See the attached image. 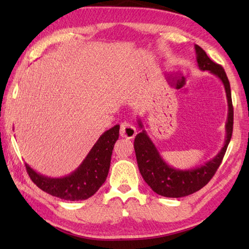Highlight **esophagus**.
<instances>
[{
	"label": "esophagus",
	"instance_id": "1",
	"mask_svg": "<svg viewBox=\"0 0 249 249\" xmlns=\"http://www.w3.org/2000/svg\"><path fill=\"white\" fill-rule=\"evenodd\" d=\"M136 134H137V131H136L135 126L131 123H129V122L125 121L121 124L120 135L122 137H124V138H127V139H133V138H135Z\"/></svg>",
	"mask_w": 249,
	"mask_h": 249
}]
</instances>
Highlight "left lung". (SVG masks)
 Masks as SVG:
<instances>
[{
    "label": "left lung",
    "mask_w": 249,
    "mask_h": 249,
    "mask_svg": "<svg viewBox=\"0 0 249 249\" xmlns=\"http://www.w3.org/2000/svg\"><path fill=\"white\" fill-rule=\"evenodd\" d=\"M195 49L200 70L214 73L224 83L227 100H228V120L226 123L227 136L223 149L213 160L205 162L201 167L190 170H178L170 167L162 160L150 137L146 135V131L142 129L143 126L141 121H138L139 127L142 131L136 136L134 147L139 171L153 192L168 198H181L192 195L204 187L211 181L223 161L233 130V106L231 99L230 83L225 70L217 63L211 60L201 47L196 45Z\"/></svg>",
    "instance_id": "obj_1"
}]
</instances>
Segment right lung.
I'll use <instances>...</instances> for the list:
<instances>
[{
  "instance_id": "obj_1",
  "label": "right lung",
  "mask_w": 249,
  "mask_h": 249,
  "mask_svg": "<svg viewBox=\"0 0 249 249\" xmlns=\"http://www.w3.org/2000/svg\"><path fill=\"white\" fill-rule=\"evenodd\" d=\"M120 125L105 131L89 151L86 160L70 176L53 178L34 171L25 163L26 171L37 187L45 193L64 200H86L97 192L107 178L111 155L119 139Z\"/></svg>"
}]
</instances>
